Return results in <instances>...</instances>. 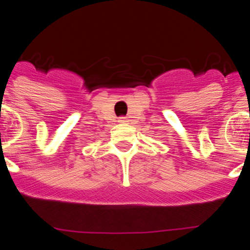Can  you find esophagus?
<instances>
[{
	"label": "esophagus",
	"mask_w": 250,
	"mask_h": 250,
	"mask_svg": "<svg viewBox=\"0 0 250 250\" xmlns=\"http://www.w3.org/2000/svg\"><path fill=\"white\" fill-rule=\"evenodd\" d=\"M119 123H121V124H126L127 123V120L125 118H120L119 119Z\"/></svg>",
	"instance_id": "obj_1"
}]
</instances>
